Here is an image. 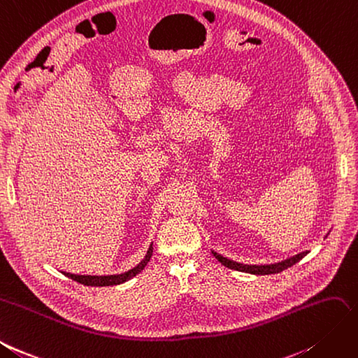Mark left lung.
Returning <instances> with one entry per match:
<instances>
[{
    "instance_id": "8db88e82",
    "label": "left lung",
    "mask_w": 358,
    "mask_h": 358,
    "mask_svg": "<svg viewBox=\"0 0 358 358\" xmlns=\"http://www.w3.org/2000/svg\"><path fill=\"white\" fill-rule=\"evenodd\" d=\"M308 251H303V253H298L292 257L285 259L282 262H277V264H271V265H244V264H238L234 262V260H230L224 256H221L215 251H212V255L215 256V259H218V262L223 264L224 266L230 268V269H235V271H241V273H248V274H256V275H266V274H277V273H282L283 269H287L289 266L295 265L296 262H299Z\"/></svg>"
}]
</instances>
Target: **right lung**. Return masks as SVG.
<instances>
[{
	"mask_svg": "<svg viewBox=\"0 0 358 358\" xmlns=\"http://www.w3.org/2000/svg\"><path fill=\"white\" fill-rule=\"evenodd\" d=\"M152 253H153V247L150 244V247L148 250V255L144 256L141 262L137 266H134L132 269H129V271L123 273V274H114V275H76V274H71V273H63V274L66 277L75 280V282L85 285V286H114V285H120V283L128 282V280H131L138 273H141L144 266H146L148 262L150 260Z\"/></svg>",
	"mask_w": 358,
	"mask_h": 358,
	"instance_id": "add662e5",
	"label": "right lung"
}]
</instances>
